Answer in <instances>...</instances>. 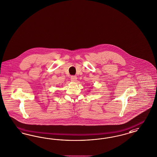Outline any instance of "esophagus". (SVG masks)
<instances>
[{"label": "esophagus", "mask_w": 157, "mask_h": 157, "mask_svg": "<svg viewBox=\"0 0 157 157\" xmlns=\"http://www.w3.org/2000/svg\"><path fill=\"white\" fill-rule=\"evenodd\" d=\"M71 81H72V82H75L77 80V77L76 76H71Z\"/></svg>", "instance_id": "obj_1"}]
</instances>
